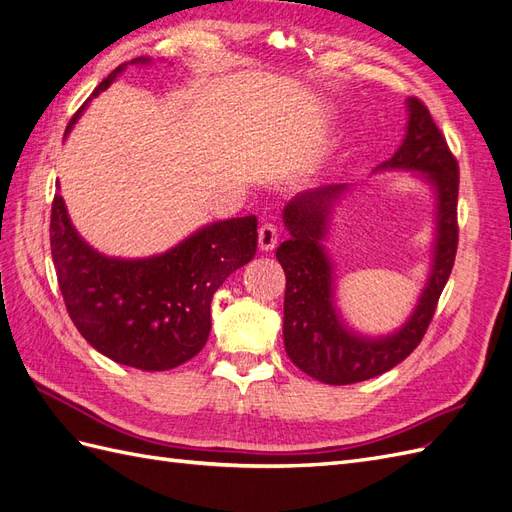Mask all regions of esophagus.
<instances>
[{
    "instance_id": "1",
    "label": "esophagus",
    "mask_w": 512,
    "mask_h": 512,
    "mask_svg": "<svg viewBox=\"0 0 512 512\" xmlns=\"http://www.w3.org/2000/svg\"><path fill=\"white\" fill-rule=\"evenodd\" d=\"M258 245L262 252H271L278 245V228L273 224H262L258 228Z\"/></svg>"
}]
</instances>
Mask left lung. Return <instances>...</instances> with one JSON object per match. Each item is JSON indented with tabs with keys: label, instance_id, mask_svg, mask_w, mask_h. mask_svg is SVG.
Segmentation results:
<instances>
[{
	"label": "left lung",
	"instance_id": "left-lung-1",
	"mask_svg": "<svg viewBox=\"0 0 512 512\" xmlns=\"http://www.w3.org/2000/svg\"><path fill=\"white\" fill-rule=\"evenodd\" d=\"M407 133L392 159L379 170L420 172L437 196L435 247L428 282L407 323L390 336L368 338L344 325L334 301V265L323 247L334 204L349 185H321L301 191L284 206L288 241L278 256L286 273L284 349L299 370L327 385H349L388 372L418 347L454 265L459 245V163L450 153L426 105L407 99Z\"/></svg>",
	"mask_w": 512,
	"mask_h": 512
}]
</instances>
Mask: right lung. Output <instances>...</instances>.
I'll return each mask as SVG.
<instances>
[{"mask_svg": "<svg viewBox=\"0 0 512 512\" xmlns=\"http://www.w3.org/2000/svg\"><path fill=\"white\" fill-rule=\"evenodd\" d=\"M109 73L90 99L112 86L129 64ZM88 99V101H90ZM86 107V105H84ZM71 118L66 133L84 112ZM256 215L224 219L150 258H109L73 228L60 193L51 206V256L79 334L105 357L140 370H170L198 355L211 331V299L258 245Z\"/></svg>", "mask_w": 512, "mask_h": 512, "instance_id": "right-lung-1", "label": "right lung"}]
</instances>
